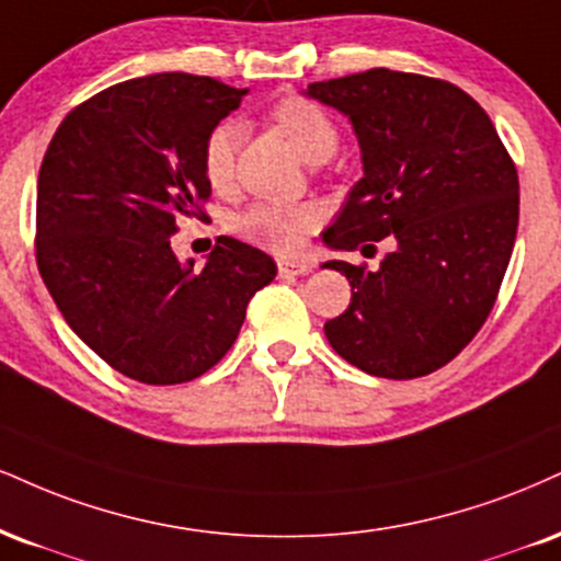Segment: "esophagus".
Wrapping results in <instances>:
<instances>
[{"instance_id":"esophagus-1","label":"esophagus","mask_w":561,"mask_h":561,"mask_svg":"<svg viewBox=\"0 0 561 561\" xmlns=\"http://www.w3.org/2000/svg\"><path fill=\"white\" fill-rule=\"evenodd\" d=\"M276 266H279L282 276H298V274L310 272V263L298 261V259H279L276 261Z\"/></svg>"}]
</instances>
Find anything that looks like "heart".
Masks as SVG:
<instances>
[{
    "instance_id": "obj_1",
    "label": "heart",
    "mask_w": 561,
    "mask_h": 561,
    "mask_svg": "<svg viewBox=\"0 0 561 561\" xmlns=\"http://www.w3.org/2000/svg\"><path fill=\"white\" fill-rule=\"evenodd\" d=\"M268 119L279 130L295 151L306 161L329 159L340 144V130L334 119L302 96H285L268 110ZM240 127L234 123H219L206 135L204 148H201V170L214 191H227L234 178V151H238ZM319 225V208L300 204V206H282V204H253L245 208L234 221V229L245 240L266 248L274 253H293L298 251L302 234Z\"/></svg>"
}]
</instances>
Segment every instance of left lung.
<instances>
[{
  "label": "left lung",
  "mask_w": 561,
  "mask_h": 561,
  "mask_svg": "<svg viewBox=\"0 0 561 561\" xmlns=\"http://www.w3.org/2000/svg\"><path fill=\"white\" fill-rule=\"evenodd\" d=\"M306 96L350 117L363 157L323 242H397L376 272L323 263L353 287L345 313L323 323L329 345L381 379L434 374L496 302L517 238L515 161L481 104L447 80L376 67L310 83Z\"/></svg>",
  "instance_id": "left-lung-1"
}]
</instances>
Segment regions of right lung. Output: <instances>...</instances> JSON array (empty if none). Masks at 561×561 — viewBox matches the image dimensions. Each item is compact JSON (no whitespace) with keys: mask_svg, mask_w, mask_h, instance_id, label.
<instances>
[{"mask_svg":"<svg viewBox=\"0 0 561 561\" xmlns=\"http://www.w3.org/2000/svg\"><path fill=\"white\" fill-rule=\"evenodd\" d=\"M245 93L187 72L125 80L67 114L44 153L38 272L72 332L135 381L214 368L276 276L272 255L234 238L216 240L201 272L170 245L180 216L204 214L211 195L206 135Z\"/></svg>","mask_w":561,"mask_h":561,"instance_id":"obj_1","label":"right lung"}]
</instances>
